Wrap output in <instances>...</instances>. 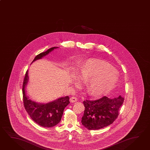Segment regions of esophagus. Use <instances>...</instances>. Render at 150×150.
<instances>
[{
    "label": "esophagus",
    "instance_id": "obj_1",
    "mask_svg": "<svg viewBox=\"0 0 150 150\" xmlns=\"http://www.w3.org/2000/svg\"><path fill=\"white\" fill-rule=\"evenodd\" d=\"M71 102L72 103H74V102H76L77 100H78V98L76 97H74V96H72L70 98Z\"/></svg>",
    "mask_w": 150,
    "mask_h": 150
}]
</instances>
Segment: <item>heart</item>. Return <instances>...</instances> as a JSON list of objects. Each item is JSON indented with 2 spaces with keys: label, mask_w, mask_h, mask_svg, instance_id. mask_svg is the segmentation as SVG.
<instances>
[{
  "label": "heart",
  "mask_w": 150,
  "mask_h": 150,
  "mask_svg": "<svg viewBox=\"0 0 150 150\" xmlns=\"http://www.w3.org/2000/svg\"><path fill=\"white\" fill-rule=\"evenodd\" d=\"M76 74L78 79L85 82L87 93L93 96L108 91L118 80L117 73L113 68L106 62L96 59L78 65Z\"/></svg>",
  "instance_id": "heart-1"
}]
</instances>
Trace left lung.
I'll use <instances>...</instances> for the list:
<instances>
[{
	"mask_svg": "<svg viewBox=\"0 0 150 150\" xmlns=\"http://www.w3.org/2000/svg\"><path fill=\"white\" fill-rule=\"evenodd\" d=\"M123 101L124 98L121 96L113 99L103 96L97 100H84L85 109L81 119L82 125L89 130L108 126L117 118Z\"/></svg>",
	"mask_w": 150,
	"mask_h": 150,
	"instance_id": "8db88e82",
	"label": "left lung"
}]
</instances>
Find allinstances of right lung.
Instances as JSON below:
<instances>
[{"label": "right lung", "instance_id": "add662e5", "mask_svg": "<svg viewBox=\"0 0 150 150\" xmlns=\"http://www.w3.org/2000/svg\"><path fill=\"white\" fill-rule=\"evenodd\" d=\"M58 48L54 47L47 51L40 53L35 56L33 62L46 55L52 50ZM28 70L24 78L22 93L24 108L30 117L40 126L50 128L56 126L60 122L65 108L70 103L69 96L61 97L52 102L47 104H38L29 100L25 94V85L28 81Z\"/></svg>", "mask_w": 150, "mask_h": 150}]
</instances>
